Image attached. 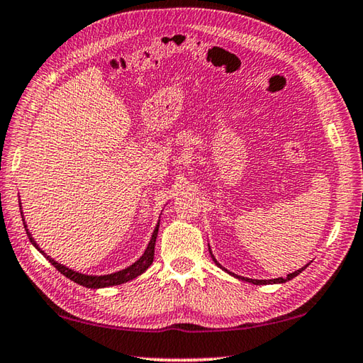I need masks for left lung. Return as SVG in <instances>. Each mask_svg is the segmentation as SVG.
<instances>
[{
	"instance_id": "left-lung-1",
	"label": "left lung",
	"mask_w": 363,
	"mask_h": 363,
	"mask_svg": "<svg viewBox=\"0 0 363 363\" xmlns=\"http://www.w3.org/2000/svg\"><path fill=\"white\" fill-rule=\"evenodd\" d=\"M208 251H210V255H211V250H210V248H208ZM211 259H213L215 264H216L218 267H221V264L216 261V259H215V256H213V255H211ZM306 267H308V264H306L305 267H302V269L296 270V272H294V273H289V275L286 277V278H275V279H252V278H245V277H238V275H235V273H232V272H229V270H225L224 267H221V269H223V270H225V272H228L229 275L235 277V278H238V279H243V281H248V283H251V284H277V283L281 284V283L289 281V279H292V278H296V277L298 275V273H302V272L306 269Z\"/></svg>"
}]
</instances>
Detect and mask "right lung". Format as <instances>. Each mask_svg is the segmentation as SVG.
<instances>
[{
	"instance_id": "add662e5",
	"label": "right lung",
	"mask_w": 363,
	"mask_h": 363,
	"mask_svg": "<svg viewBox=\"0 0 363 363\" xmlns=\"http://www.w3.org/2000/svg\"><path fill=\"white\" fill-rule=\"evenodd\" d=\"M20 213H22V220H23V211H20ZM23 225H25L26 235H28L30 242L33 243L34 248L43 252V255L47 257V261H49L55 267V269L63 273L66 278H69L71 281L77 283L80 286H85V288H90V289H101V288H111V286H118V284H123L126 281H131V279L142 275V273L145 272L153 262L155 243H156V237H158V230H160V221H158V224H156V228H155L153 234H152V238H150V242L147 245V250L143 251V255L138 259V261H135L134 264H131L129 267H126V269L118 270L115 273H108V275H86V273L75 272V270L69 269V267H66L63 264H58L53 257L47 256L45 252L39 248V245L34 242L31 232L28 230V228H26V223H23Z\"/></svg>"
}]
</instances>
